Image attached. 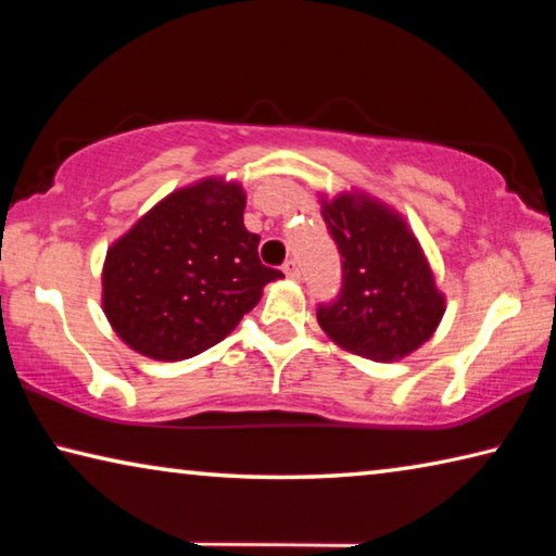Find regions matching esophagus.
<instances>
[{
    "mask_svg": "<svg viewBox=\"0 0 556 556\" xmlns=\"http://www.w3.org/2000/svg\"><path fill=\"white\" fill-rule=\"evenodd\" d=\"M281 271H285V275L289 277V279H299L301 277V271H299V265L294 260H289V262H285V267H281Z\"/></svg>",
    "mask_w": 556,
    "mask_h": 556,
    "instance_id": "obj_1",
    "label": "esophagus"
}]
</instances>
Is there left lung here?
Returning <instances> with one entry per match:
<instances>
[{
	"label": "left lung",
	"instance_id": "8db88e82",
	"mask_svg": "<svg viewBox=\"0 0 556 556\" xmlns=\"http://www.w3.org/2000/svg\"><path fill=\"white\" fill-rule=\"evenodd\" d=\"M321 215L343 257L341 294L316 312L326 336L380 363L425 345L446 312V296L407 220L361 191L321 199Z\"/></svg>",
	"mask_w": 556,
	"mask_h": 556
}]
</instances>
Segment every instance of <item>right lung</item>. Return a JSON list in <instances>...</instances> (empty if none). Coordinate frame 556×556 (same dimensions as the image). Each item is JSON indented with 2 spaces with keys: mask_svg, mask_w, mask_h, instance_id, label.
Listing matches in <instances>:
<instances>
[{
  "mask_svg": "<svg viewBox=\"0 0 556 556\" xmlns=\"http://www.w3.org/2000/svg\"><path fill=\"white\" fill-rule=\"evenodd\" d=\"M242 213L240 184L203 178L112 242L102 312L131 351L166 363L208 351L257 306L265 285L285 277L260 262V235Z\"/></svg>",
  "mask_w": 556,
  "mask_h": 556,
  "instance_id": "add662e5",
  "label": "right lung"
}]
</instances>
